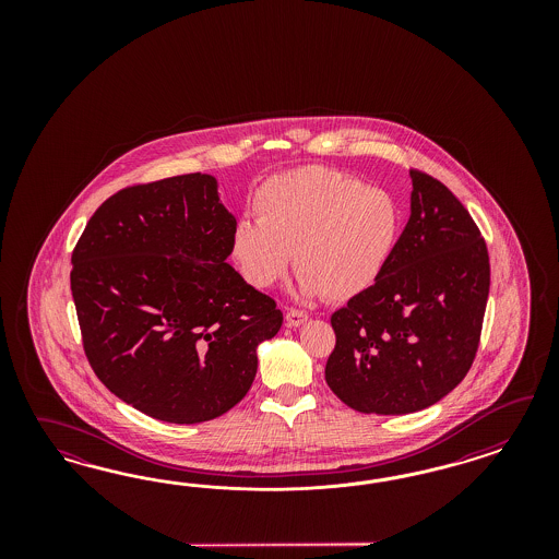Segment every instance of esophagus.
<instances>
[{"instance_id":"1","label":"esophagus","mask_w":559,"mask_h":559,"mask_svg":"<svg viewBox=\"0 0 559 559\" xmlns=\"http://www.w3.org/2000/svg\"><path fill=\"white\" fill-rule=\"evenodd\" d=\"M285 322H287L288 328H299V325L307 322V313L299 311V309H288Z\"/></svg>"}]
</instances>
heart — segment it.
I'll use <instances>...</instances> for the list:
<instances>
[{
    "label": "heart",
    "instance_id": "obj_1",
    "mask_svg": "<svg viewBox=\"0 0 559 559\" xmlns=\"http://www.w3.org/2000/svg\"><path fill=\"white\" fill-rule=\"evenodd\" d=\"M252 206L255 221L237 223L231 254L255 288L283 281L295 252L305 297L350 299L379 281L400 234L388 190L323 166L272 176Z\"/></svg>",
    "mask_w": 559,
    "mask_h": 559
}]
</instances>
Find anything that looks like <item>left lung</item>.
I'll return each instance as SVG.
<instances>
[{
  "label": "left lung",
  "instance_id": "left-lung-1",
  "mask_svg": "<svg viewBox=\"0 0 559 559\" xmlns=\"http://www.w3.org/2000/svg\"><path fill=\"white\" fill-rule=\"evenodd\" d=\"M412 176L409 219L383 274L332 316L325 383L362 414L437 404L474 362L490 293L486 241L432 176Z\"/></svg>",
  "mask_w": 559,
  "mask_h": 559
}]
</instances>
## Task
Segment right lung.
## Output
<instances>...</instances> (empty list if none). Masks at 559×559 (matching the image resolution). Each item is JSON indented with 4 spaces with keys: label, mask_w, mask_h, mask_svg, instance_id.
Here are the masks:
<instances>
[{
    "label": "right lung",
    "mask_w": 559,
    "mask_h": 559,
    "mask_svg": "<svg viewBox=\"0 0 559 559\" xmlns=\"http://www.w3.org/2000/svg\"><path fill=\"white\" fill-rule=\"evenodd\" d=\"M236 217L217 180L185 174L122 188L71 255L84 350L124 404L171 424L213 420L254 383L255 348L283 311L227 262Z\"/></svg>",
    "instance_id": "1"
}]
</instances>
